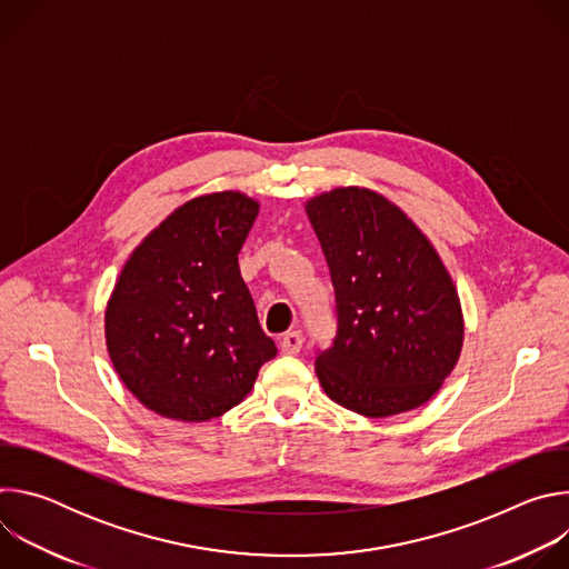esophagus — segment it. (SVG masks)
<instances>
[{"label": "esophagus", "mask_w": 569, "mask_h": 569, "mask_svg": "<svg viewBox=\"0 0 569 569\" xmlns=\"http://www.w3.org/2000/svg\"><path fill=\"white\" fill-rule=\"evenodd\" d=\"M301 345H303V338H301V333L299 331H290V333H286L283 338H281V353H286V356H297L299 351H301Z\"/></svg>", "instance_id": "obj_1"}]
</instances>
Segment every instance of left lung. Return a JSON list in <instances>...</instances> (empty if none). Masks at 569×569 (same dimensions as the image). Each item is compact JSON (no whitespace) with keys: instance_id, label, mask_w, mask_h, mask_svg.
<instances>
[{"instance_id":"left-lung-1","label":"left lung","mask_w":569,"mask_h":569,"mask_svg":"<svg viewBox=\"0 0 569 569\" xmlns=\"http://www.w3.org/2000/svg\"><path fill=\"white\" fill-rule=\"evenodd\" d=\"M338 301V336L315 371L342 408L385 419L421 408L463 347L448 268L417 222L378 191L336 187L306 200Z\"/></svg>"}]
</instances>
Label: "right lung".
<instances>
[{
  "label": "right lung",
  "instance_id": "add662e5",
  "mask_svg": "<svg viewBox=\"0 0 569 569\" xmlns=\"http://www.w3.org/2000/svg\"><path fill=\"white\" fill-rule=\"evenodd\" d=\"M261 202L240 191L198 196L132 250L106 306L114 371L150 412L202 423L246 398L277 356L238 252Z\"/></svg>",
  "mask_w": 569,
  "mask_h": 569
}]
</instances>
